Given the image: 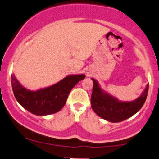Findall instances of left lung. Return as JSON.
<instances>
[{"instance_id":"1","label":"left lung","mask_w":159,"mask_h":159,"mask_svg":"<svg viewBox=\"0 0 159 159\" xmlns=\"http://www.w3.org/2000/svg\"><path fill=\"white\" fill-rule=\"evenodd\" d=\"M93 91L91 94V108L100 117L112 123H119L131 117L142 108L146 102L148 84L142 94L133 101H121L101 88L98 81L91 78Z\"/></svg>"}]
</instances>
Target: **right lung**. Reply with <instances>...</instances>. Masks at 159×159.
Listing matches in <instances>:
<instances>
[{
	"instance_id": "obj_1",
	"label": "right lung",
	"mask_w": 159,
	"mask_h": 159,
	"mask_svg": "<svg viewBox=\"0 0 159 159\" xmlns=\"http://www.w3.org/2000/svg\"><path fill=\"white\" fill-rule=\"evenodd\" d=\"M84 78V74L68 75L56 84L30 91L24 88L13 74L11 84L15 98L24 109L36 116H46L59 111L66 104L71 90Z\"/></svg>"
}]
</instances>
